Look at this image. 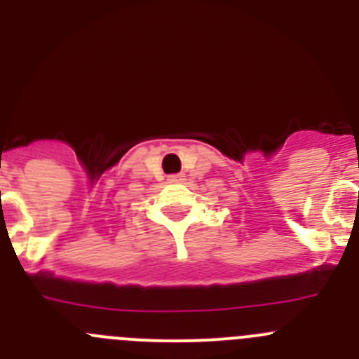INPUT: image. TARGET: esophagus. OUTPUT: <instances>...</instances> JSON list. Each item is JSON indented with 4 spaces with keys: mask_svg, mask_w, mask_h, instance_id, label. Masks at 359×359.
<instances>
[{
    "mask_svg": "<svg viewBox=\"0 0 359 359\" xmlns=\"http://www.w3.org/2000/svg\"><path fill=\"white\" fill-rule=\"evenodd\" d=\"M169 182L170 183H182V182H185V174H170L169 176Z\"/></svg>",
    "mask_w": 359,
    "mask_h": 359,
    "instance_id": "1",
    "label": "esophagus"
}]
</instances>
